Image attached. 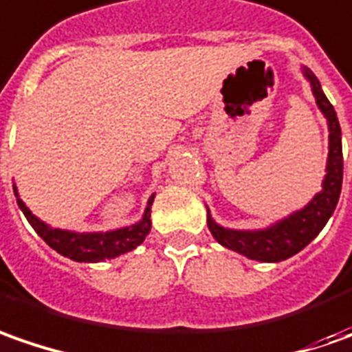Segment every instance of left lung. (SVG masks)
Returning a JSON list of instances; mask_svg holds the SVG:
<instances>
[{
	"label": "left lung",
	"instance_id": "left-lung-1",
	"mask_svg": "<svg viewBox=\"0 0 352 352\" xmlns=\"http://www.w3.org/2000/svg\"><path fill=\"white\" fill-rule=\"evenodd\" d=\"M304 74L309 79L318 107L329 124V160H327V175L323 181V190L318 192L308 206L302 208L300 212L292 214L290 218L278 222L269 230H259V232L226 230L216 224L208 214V228L212 232L214 239L222 243L224 248L237 251L249 259L278 263V261L296 255L298 251L306 248L323 230V226L327 224L341 195L343 150H341V126L337 120V113H335L333 104L325 97V93L321 91L320 81L316 79V76L309 69H304Z\"/></svg>",
	"mask_w": 352,
	"mask_h": 352
}]
</instances>
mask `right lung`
<instances>
[{
    "label": "right lung",
    "mask_w": 352,
    "mask_h": 352,
    "mask_svg": "<svg viewBox=\"0 0 352 352\" xmlns=\"http://www.w3.org/2000/svg\"><path fill=\"white\" fill-rule=\"evenodd\" d=\"M17 202L19 208L27 216L29 224L34 228V232L43 237L50 248L56 249L60 255L79 261V263L113 259V257H118L126 251H132L146 239V236L150 234V228H152L150 206H152L153 197H150V200H148V208H146L140 224L122 228L116 232H107V234H74V232L54 230V228L41 222L36 216H32L23 200L17 199Z\"/></svg>",
    "instance_id": "1"
}]
</instances>
